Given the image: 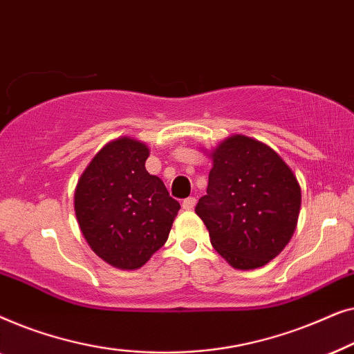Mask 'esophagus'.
<instances>
[{"instance_id": "esophagus-1", "label": "esophagus", "mask_w": 354, "mask_h": 354, "mask_svg": "<svg viewBox=\"0 0 354 354\" xmlns=\"http://www.w3.org/2000/svg\"><path fill=\"white\" fill-rule=\"evenodd\" d=\"M195 205H196V200L193 196H190V198H185V200H183L182 207L187 211H192L193 207H195Z\"/></svg>"}]
</instances>
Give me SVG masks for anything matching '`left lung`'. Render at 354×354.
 <instances>
[{
	"instance_id": "obj_1",
	"label": "left lung",
	"mask_w": 354,
	"mask_h": 354,
	"mask_svg": "<svg viewBox=\"0 0 354 354\" xmlns=\"http://www.w3.org/2000/svg\"><path fill=\"white\" fill-rule=\"evenodd\" d=\"M211 158L206 195L195 212L232 268H261L297 229L301 206L297 177L272 148L245 135L224 140Z\"/></svg>"
}]
</instances>
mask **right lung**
<instances>
[{
	"mask_svg": "<svg viewBox=\"0 0 354 354\" xmlns=\"http://www.w3.org/2000/svg\"><path fill=\"white\" fill-rule=\"evenodd\" d=\"M149 149L122 137L104 145L79 178L74 207L90 248L118 269H138L166 243L180 205L145 167Z\"/></svg>",
	"mask_w": 354,
	"mask_h": 354,
	"instance_id": "right-lung-1",
	"label": "right lung"
}]
</instances>
